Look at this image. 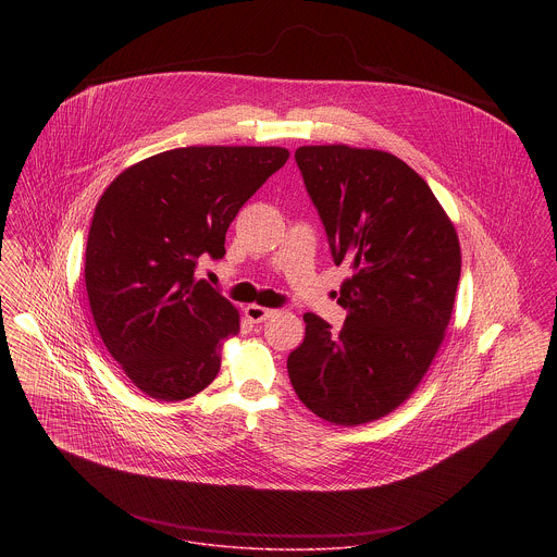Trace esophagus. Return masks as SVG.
Wrapping results in <instances>:
<instances>
[{"label":"esophagus","instance_id":"obj_1","mask_svg":"<svg viewBox=\"0 0 557 557\" xmlns=\"http://www.w3.org/2000/svg\"><path fill=\"white\" fill-rule=\"evenodd\" d=\"M244 315H246V319H248L250 323H261V321L272 318L274 311H272V309H265V307H259V305H248V307L244 309Z\"/></svg>","mask_w":557,"mask_h":557}]
</instances>
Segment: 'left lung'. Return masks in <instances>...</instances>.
Listing matches in <instances>:
<instances>
[{
  "label": "left lung",
  "mask_w": 557,
  "mask_h": 557,
  "mask_svg": "<svg viewBox=\"0 0 557 557\" xmlns=\"http://www.w3.org/2000/svg\"><path fill=\"white\" fill-rule=\"evenodd\" d=\"M296 162L325 227L334 263L351 276L336 300L338 332L307 313L287 358L298 398L319 418L356 426L411 397L453 318L461 246L429 184L382 150L302 146Z\"/></svg>",
  "instance_id": "obj_1"
}]
</instances>
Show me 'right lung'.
Returning <instances> with one entry per match:
<instances>
[{
    "label": "right lung",
    "instance_id": "1",
    "mask_svg": "<svg viewBox=\"0 0 557 557\" xmlns=\"http://www.w3.org/2000/svg\"><path fill=\"white\" fill-rule=\"evenodd\" d=\"M287 159L274 146L166 150L122 171L98 199L85 248L89 309L144 395L195 397L219 375L239 313L195 268L199 257L223 259L239 208Z\"/></svg>",
    "mask_w": 557,
    "mask_h": 557
}]
</instances>
